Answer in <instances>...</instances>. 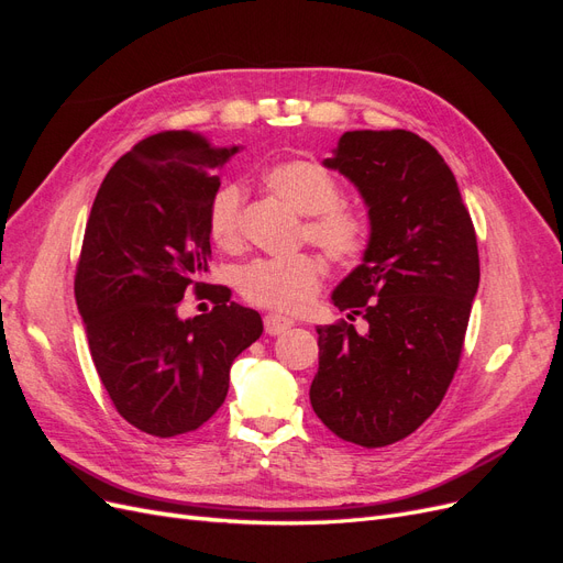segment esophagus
<instances>
[{
    "instance_id": "1",
    "label": "esophagus",
    "mask_w": 563,
    "mask_h": 563,
    "mask_svg": "<svg viewBox=\"0 0 563 563\" xmlns=\"http://www.w3.org/2000/svg\"><path fill=\"white\" fill-rule=\"evenodd\" d=\"M291 327H294L291 317H284V314H267L265 317V333H269V335H279Z\"/></svg>"
}]
</instances>
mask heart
<instances>
[{"instance_id": "1", "label": "heart", "mask_w": 563, "mask_h": 563, "mask_svg": "<svg viewBox=\"0 0 563 563\" xmlns=\"http://www.w3.org/2000/svg\"><path fill=\"white\" fill-rule=\"evenodd\" d=\"M265 183L300 216H310L305 232L333 261L352 263L368 244L366 218L340 201L338 180L312 159H286L272 164ZM240 185L218 187L209 203V234L218 249L232 251L242 242ZM327 265L317 253H296L288 258H258L240 269L236 286L249 302L294 312L308 305Z\"/></svg>"}]
</instances>
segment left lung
<instances>
[{
	"label": "left lung",
	"mask_w": 563,
	"mask_h": 563,
	"mask_svg": "<svg viewBox=\"0 0 563 563\" xmlns=\"http://www.w3.org/2000/svg\"><path fill=\"white\" fill-rule=\"evenodd\" d=\"M323 166L368 209L362 265L331 296L368 329H317L310 401L333 434L378 449L416 432L444 399L479 288V251L453 172L420 135L345 131Z\"/></svg>",
	"instance_id": "obj_1"
}]
</instances>
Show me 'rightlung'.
<instances>
[{
  "instance_id": "add662e5",
  "label": "right lung",
  "mask_w": 563,
  "mask_h": 563,
  "mask_svg": "<svg viewBox=\"0 0 563 563\" xmlns=\"http://www.w3.org/2000/svg\"><path fill=\"white\" fill-rule=\"evenodd\" d=\"M240 150L190 131L155 133L110 168L93 199L77 308L119 416L152 437L201 428L228 397L232 362L263 333L261 314L230 302V288L203 284L216 174ZM190 287L217 308L180 320Z\"/></svg>"
}]
</instances>
